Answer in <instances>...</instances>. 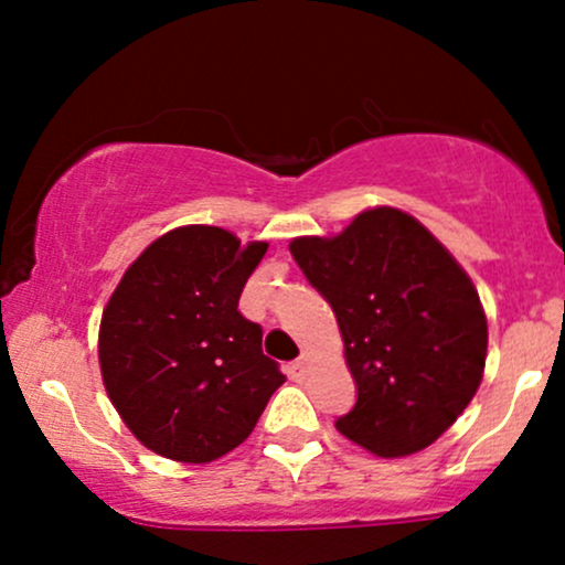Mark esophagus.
<instances>
[{
    "label": "esophagus",
    "instance_id": "34e87169",
    "mask_svg": "<svg viewBox=\"0 0 565 565\" xmlns=\"http://www.w3.org/2000/svg\"><path fill=\"white\" fill-rule=\"evenodd\" d=\"M308 366H310V353H302L300 359L291 361V366H289L291 380H302L305 374H308Z\"/></svg>",
    "mask_w": 565,
    "mask_h": 565
}]
</instances>
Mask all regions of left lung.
Here are the masks:
<instances>
[{
  "label": "left lung",
  "instance_id": "8db88e82",
  "mask_svg": "<svg viewBox=\"0 0 565 565\" xmlns=\"http://www.w3.org/2000/svg\"><path fill=\"white\" fill-rule=\"evenodd\" d=\"M289 252L332 305L359 385L337 430L382 459L436 444L481 385L489 348L462 265L395 206L364 210L337 236L291 238Z\"/></svg>",
  "mask_w": 565,
  "mask_h": 565
}]
</instances>
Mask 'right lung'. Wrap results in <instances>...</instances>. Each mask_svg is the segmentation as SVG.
I'll use <instances>...</instances> for the list:
<instances>
[{"label":"right lung","mask_w":565,"mask_h":565,"mask_svg":"<svg viewBox=\"0 0 565 565\" xmlns=\"http://www.w3.org/2000/svg\"><path fill=\"white\" fill-rule=\"evenodd\" d=\"M268 242L217 225L167 231L140 252L103 308L97 359L121 423L174 462H215L249 438L284 385L260 323L238 313Z\"/></svg>","instance_id":"1"}]
</instances>
